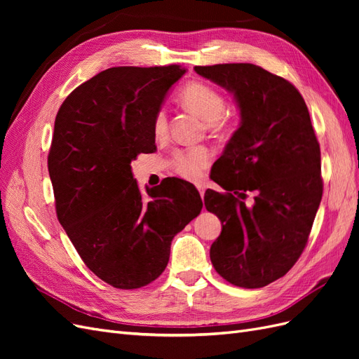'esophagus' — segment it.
Wrapping results in <instances>:
<instances>
[{"label": "esophagus", "mask_w": 359, "mask_h": 359, "mask_svg": "<svg viewBox=\"0 0 359 359\" xmlns=\"http://www.w3.org/2000/svg\"><path fill=\"white\" fill-rule=\"evenodd\" d=\"M198 190H199L201 198H203V194H205V187H203V186H198Z\"/></svg>", "instance_id": "1"}]
</instances>
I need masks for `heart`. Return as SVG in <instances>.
I'll list each match as a JSON object with an SVG mask.
<instances>
[{
  "label": "heart",
  "instance_id": "heart-1",
  "mask_svg": "<svg viewBox=\"0 0 359 359\" xmlns=\"http://www.w3.org/2000/svg\"><path fill=\"white\" fill-rule=\"evenodd\" d=\"M180 100L186 109L199 115L214 132H224L232 126V119L223 115L226 109L224 95L212 88L211 85L193 81L189 82L180 93ZM168 130L166 112L160 109L153 119L154 135L163 136ZM211 160L210 151L203 147H194L189 149H180L173 154L172 165L178 175L187 180H198L202 170L208 166Z\"/></svg>",
  "mask_w": 359,
  "mask_h": 359
}]
</instances>
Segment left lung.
I'll return each instance as SVG.
<instances>
[{
	"label": "left lung",
	"instance_id": "1",
	"mask_svg": "<svg viewBox=\"0 0 359 359\" xmlns=\"http://www.w3.org/2000/svg\"><path fill=\"white\" fill-rule=\"evenodd\" d=\"M194 72L229 91L241 116L214 163L212 181L226 193L206 190L203 198L222 222L211 262L235 286L264 287L299 259L322 199L320 147L307 104L289 81L255 64Z\"/></svg>",
	"mask_w": 359,
	"mask_h": 359
}]
</instances>
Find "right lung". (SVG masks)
<instances>
[{"instance_id": "add662e5", "label": "right lung", "mask_w": 359, "mask_h": 359, "mask_svg": "<svg viewBox=\"0 0 359 359\" xmlns=\"http://www.w3.org/2000/svg\"><path fill=\"white\" fill-rule=\"evenodd\" d=\"M186 73L112 67L76 88L55 118L48 169L57 215L93 273L116 289H137L165 271L170 243L202 210L193 184L178 178L148 189L130 163L153 153L154 115Z\"/></svg>"}]
</instances>
